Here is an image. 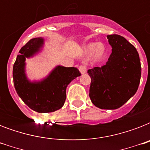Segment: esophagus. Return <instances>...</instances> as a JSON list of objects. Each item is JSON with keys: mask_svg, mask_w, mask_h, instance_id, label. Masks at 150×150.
<instances>
[{"mask_svg": "<svg viewBox=\"0 0 150 150\" xmlns=\"http://www.w3.org/2000/svg\"><path fill=\"white\" fill-rule=\"evenodd\" d=\"M79 71L81 72V74H85V73L86 72V67H85V66L83 65H81L79 67Z\"/></svg>", "mask_w": 150, "mask_h": 150, "instance_id": "obj_1", "label": "esophagus"}]
</instances>
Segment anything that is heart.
<instances>
[{
    "instance_id": "1",
    "label": "heart",
    "mask_w": 150,
    "mask_h": 150,
    "mask_svg": "<svg viewBox=\"0 0 150 150\" xmlns=\"http://www.w3.org/2000/svg\"><path fill=\"white\" fill-rule=\"evenodd\" d=\"M82 50L85 55L86 56L92 55L93 61L95 63L102 61L106 54V47L102 43L97 44L96 43H89L83 47Z\"/></svg>"
}]
</instances>
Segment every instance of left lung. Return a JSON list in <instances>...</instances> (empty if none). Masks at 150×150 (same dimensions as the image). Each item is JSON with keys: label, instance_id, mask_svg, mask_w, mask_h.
Here are the masks:
<instances>
[{"label": "left lung", "instance_id": "1", "mask_svg": "<svg viewBox=\"0 0 150 150\" xmlns=\"http://www.w3.org/2000/svg\"><path fill=\"white\" fill-rule=\"evenodd\" d=\"M112 53L106 64L89 69L91 78L89 97L100 109L121 107L137 91L141 78L139 55L123 36H107Z\"/></svg>", "mask_w": 150, "mask_h": 150}]
</instances>
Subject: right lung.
Returning <instances> with one entry per match:
<instances>
[{
  "label": "right lung",
  "instance_id": "1",
  "mask_svg": "<svg viewBox=\"0 0 150 150\" xmlns=\"http://www.w3.org/2000/svg\"><path fill=\"white\" fill-rule=\"evenodd\" d=\"M43 45L44 39L37 37L21 48L13 66V81L18 96L29 108L39 113H50L63 107L67 86L81 74L74 67L57 65L43 79L30 81L25 73V60L40 53Z\"/></svg>",
  "mask_w": 150,
  "mask_h": 150
}]
</instances>
